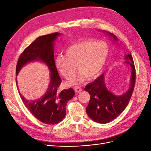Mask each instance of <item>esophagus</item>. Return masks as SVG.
Instances as JSON below:
<instances>
[{
    "label": "esophagus",
    "instance_id": "34e87169",
    "mask_svg": "<svg viewBox=\"0 0 151 151\" xmlns=\"http://www.w3.org/2000/svg\"><path fill=\"white\" fill-rule=\"evenodd\" d=\"M74 91H75L76 93H77L81 92V91H82V89L79 88V87H77V88H74Z\"/></svg>",
    "mask_w": 151,
    "mask_h": 151
}]
</instances>
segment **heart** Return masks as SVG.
<instances>
[{"label":"heart","mask_w":151,"mask_h":151,"mask_svg":"<svg viewBox=\"0 0 151 151\" xmlns=\"http://www.w3.org/2000/svg\"><path fill=\"white\" fill-rule=\"evenodd\" d=\"M65 56L58 55L55 58V65L65 79H70L75 72V65L79 71L68 81L70 86H77L88 79L97 77L106 63L109 47L102 41L83 40L71 44L65 50Z\"/></svg>","instance_id":"b5f03b06"}]
</instances>
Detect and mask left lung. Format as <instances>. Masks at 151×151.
I'll list each match as a JSON object with an SVG mask.
<instances>
[{
  "label": "left lung",
  "mask_w": 151,
  "mask_h": 151,
  "mask_svg": "<svg viewBox=\"0 0 151 151\" xmlns=\"http://www.w3.org/2000/svg\"><path fill=\"white\" fill-rule=\"evenodd\" d=\"M117 42L118 38L113 33L104 31ZM125 63L130 65L131 77L130 87L124 94H115L107 89L104 83V75L101 74L94 81L87 84L84 90L90 95V100L86 110L89 117L99 123L110 122L125 109L129 104L135 83V68L131 53L125 55Z\"/></svg>",
  "instance_id": "left-lung-1"
}]
</instances>
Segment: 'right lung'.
Listing matches in <instances>:
<instances>
[{
	"instance_id": "right-lung-1",
	"label": "right lung",
	"mask_w": 151,
	"mask_h": 151,
	"mask_svg": "<svg viewBox=\"0 0 151 151\" xmlns=\"http://www.w3.org/2000/svg\"><path fill=\"white\" fill-rule=\"evenodd\" d=\"M60 35V33H54L36 38L21 54L16 65V76L22 67L31 62L41 61L48 67L50 72V83L42 97L28 100L19 91L22 102L32 115L48 125H55L62 121L66 115L67 103L75 94L72 88L58 90L62 80L55 65L53 48L55 42Z\"/></svg>"
}]
</instances>
